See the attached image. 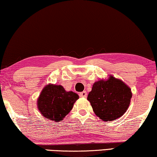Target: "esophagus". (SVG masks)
<instances>
[{
  "label": "esophagus",
  "instance_id": "34e87169",
  "mask_svg": "<svg viewBox=\"0 0 157 157\" xmlns=\"http://www.w3.org/2000/svg\"><path fill=\"white\" fill-rule=\"evenodd\" d=\"M79 97H86V96H87V93L85 91H84V92H82L79 94Z\"/></svg>",
  "mask_w": 157,
  "mask_h": 157
}]
</instances>
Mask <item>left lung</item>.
<instances>
[{"label":"left lung","mask_w":157,"mask_h":157,"mask_svg":"<svg viewBox=\"0 0 157 157\" xmlns=\"http://www.w3.org/2000/svg\"><path fill=\"white\" fill-rule=\"evenodd\" d=\"M132 95L129 86L111 75L107 79H100L93 84L87 100L96 116L104 121H112L125 113Z\"/></svg>","instance_id":"8db88e82"}]
</instances>
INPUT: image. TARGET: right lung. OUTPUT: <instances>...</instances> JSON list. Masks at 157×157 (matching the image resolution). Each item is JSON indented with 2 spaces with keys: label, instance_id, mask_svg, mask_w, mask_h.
Segmentation results:
<instances>
[{
  "label": "right lung",
  "instance_id": "1",
  "mask_svg": "<svg viewBox=\"0 0 157 157\" xmlns=\"http://www.w3.org/2000/svg\"><path fill=\"white\" fill-rule=\"evenodd\" d=\"M78 99V94L67 92L63 86L48 84L42 90L36 104L44 118L59 122L70 113Z\"/></svg>",
  "mask_w": 157,
  "mask_h": 157
}]
</instances>
